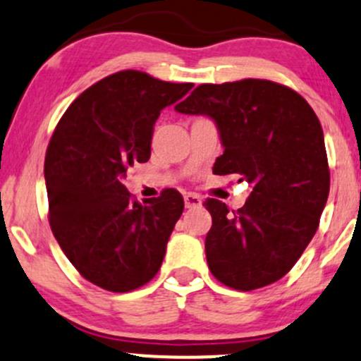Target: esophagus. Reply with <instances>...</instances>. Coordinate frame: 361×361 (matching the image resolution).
Here are the masks:
<instances>
[{
    "mask_svg": "<svg viewBox=\"0 0 361 361\" xmlns=\"http://www.w3.org/2000/svg\"><path fill=\"white\" fill-rule=\"evenodd\" d=\"M200 205H202L200 195H197V193H185V207L195 209V207H200Z\"/></svg>",
    "mask_w": 361,
    "mask_h": 361,
    "instance_id": "obj_1",
    "label": "esophagus"
}]
</instances>
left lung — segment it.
<instances>
[{
	"instance_id": "1",
	"label": "left lung",
	"mask_w": 361,
	"mask_h": 361,
	"mask_svg": "<svg viewBox=\"0 0 361 361\" xmlns=\"http://www.w3.org/2000/svg\"><path fill=\"white\" fill-rule=\"evenodd\" d=\"M174 109L211 118L224 147L214 174H235L252 187L238 211L217 199L205 202L212 276L240 291L276 283L314 238L329 195L326 144L314 109L290 87L259 78L199 85Z\"/></svg>"
}]
</instances>
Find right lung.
Here are the masks:
<instances>
[{"label": "right lung", "mask_w": 361, "mask_h": 361, "mask_svg": "<svg viewBox=\"0 0 361 361\" xmlns=\"http://www.w3.org/2000/svg\"><path fill=\"white\" fill-rule=\"evenodd\" d=\"M192 87L118 71L75 99L51 137V229L73 267L102 290H137L159 271L183 197L171 188L138 204L123 180L135 162L149 161L161 111Z\"/></svg>", "instance_id": "add662e5"}]
</instances>
